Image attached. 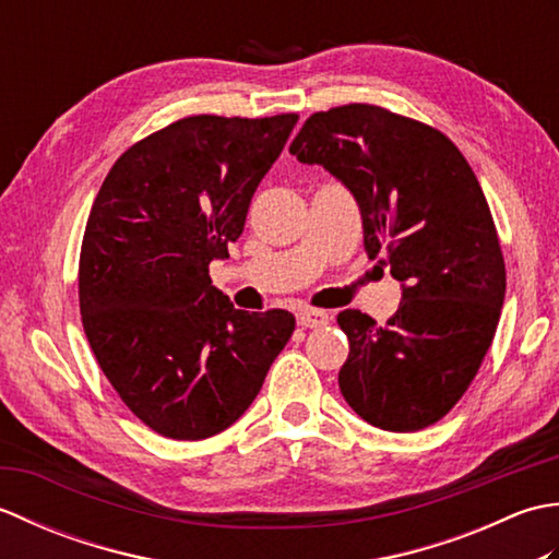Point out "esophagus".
I'll return each mask as SVG.
<instances>
[{
	"mask_svg": "<svg viewBox=\"0 0 559 559\" xmlns=\"http://www.w3.org/2000/svg\"><path fill=\"white\" fill-rule=\"evenodd\" d=\"M298 324L302 329H317V326H324L329 322V312L324 310H314V307H302V310H298Z\"/></svg>",
	"mask_w": 559,
	"mask_h": 559,
	"instance_id": "esophagus-1",
	"label": "esophagus"
}]
</instances>
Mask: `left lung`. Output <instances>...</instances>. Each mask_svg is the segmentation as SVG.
I'll use <instances>...</instances> for the list:
<instances>
[{
  "instance_id": "left-lung-1",
  "label": "left lung",
  "mask_w": 559,
  "mask_h": 559,
  "mask_svg": "<svg viewBox=\"0 0 559 559\" xmlns=\"http://www.w3.org/2000/svg\"><path fill=\"white\" fill-rule=\"evenodd\" d=\"M290 153L350 189L367 257H382L403 288L384 326L360 310L338 314L350 343L343 399L389 432L442 420L478 374L507 290L478 177L435 127L367 103L307 117Z\"/></svg>"
}]
</instances>
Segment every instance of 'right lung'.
<instances>
[{"label":"right lung","mask_w":559,"mask_h":559,"mask_svg":"<svg viewBox=\"0 0 559 559\" xmlns=\"http://www.w3.org/2000/svg\"><path fill=\"white\" fill-rule=\"evenodd\" d=\"M295 122V112L185 117L127 148L93 201L79 259L83 331L124 406L163 437L194 442L230 427L293 336L286 310H235L209 264L242 235Z\"/></svg>","instance_id":"obj_1"}]
</instances>
